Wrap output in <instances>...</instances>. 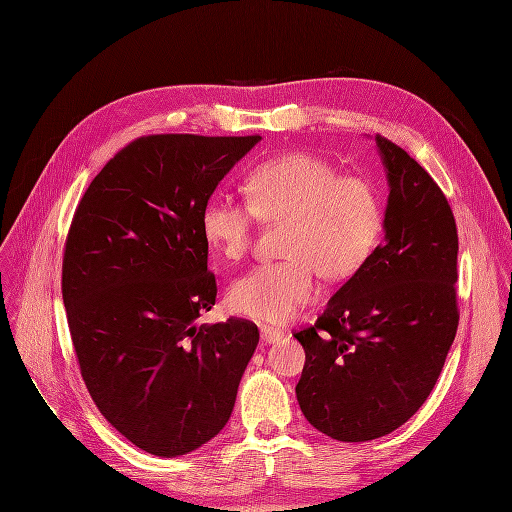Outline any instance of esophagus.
<instances>
[{
  "label": "esophagus",
  "instance_id": "34e87169",
  "mask_svg": "<svg viewBox=\"0 0 512 512\" xmlns=\"http://www.w3.org/2000/svg\"><path fill=\"white\" fill-rule=\"evenodd\" d=\"M282 336H284V332H280V330H276V328H267V326L261 328V342H265V344H274V342H278Z\"/></svg>",
  "mask_w": 512,
  "mask_h": 512
}]
</instances>
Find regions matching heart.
<instances>
[{
  "label": "heart",
  "instance_id": "b5f03b06",
  "mask_svg": "<svg viewBox=\"0 0 512 512\" xmlns=\"http://www.w3.org/2000/svg\"><path fill=\"white\" fill-rule=\"evenodd\" d=\"M249 201L215 195L203 209L207 245L224 259L251 247L257 218L286 224V259L255 265L228 290V307L261 324H288L317 297V274L344 280L359 272L378 247L382 205L361 176H340L330 161L286 153L263 161L247 176Z\"/></svg>",
  "mask_w": 512,
  "mask_h": 512
}]
</instances>
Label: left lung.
Masks as SVG:
<instances>
[{
	"label": "left lung",
	"mask_w": 512,
	"mask_h": 512,
	"mask_svg": "<svg viewBox=\"0 0 512 512\" xmlns=\"http://www.w3.org/2000/svg\"><path fill=\"white\" fill-rule=\"evenodd\" d=\"M388 176L384 242L328 301L305 348L297 400L307 421L340 442L382 438L434 390L459 328L452 209L417 161L375 134Z\"/></svg>",
	"instance_id": "left-lung-1"
}]
</instances>
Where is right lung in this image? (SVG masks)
<instances>
[{"mask_svg":"<svg viewBox=\"0 0 512 512\" xmlns=\"http://www.w3.org/2000/svg\"><path fill=\"white\" fill-rule=\"evenodd\" d=\"M261 137L151 134L116 153L80 199L62 263L68 328L101 415L155 456L222 432L257 342L253 321L197 326L215 305L203 209Z\"/></svg>","mask_w":512,"mask_h":512,"instance_id":"1","label":"right lung"}]
</instances>
